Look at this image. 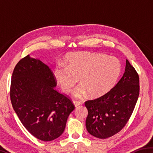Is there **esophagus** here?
Segmentation results:
<instances>
[{
  "label": "esophagus",
  "mask_w": 153,
  "mask_h": 153,
  "mask_svg": "<svg viewBox=\"0 0 153 153\" xmlns=\"http://www.w3.org/2000/svg\"><path fill=\"white\" fill-rule=\"evenodd\" d=\"M73 102H74V104L75 107H78V106L80 105H82V102L79 101V100H74Z\"/></svg>",
  "instance_id": "34e87169"
}]
</instances>
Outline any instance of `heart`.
<instances>
[{"label":"heart","mask_w":153,"mask_h":153,"mask_svg":"<svg viewBox=\"0 0 153 153\" xmlns=\"http://www.w3.org/2000/svg\"><path fill=\"white\" fill-rule=\"evenodd\" d=\"M67 65L58 64L53 74L62 90L71 91L79 82L82 84L73 92L76 98H82L88 92L92 97H99L115 86L121 73V63L115 56L104 54L77 52L67 55Z\"/></svg>","instance_id":"obj_1"}]
</instances>
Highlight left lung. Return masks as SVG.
I'll return each instance as SVG.
<instances>
[{"label":"left lung","instance_id":"1","mask_svg":"<svg viewBox=\"0 0 153 153\" xmlns=\"http://www.w3.org/2000/svg\"><path fill=\"white\" fill-rule=\"evenodd\" d=\"M139 76L126 59L123 76L112 89L96 99L85 102L86 126L93 136L105 139L122 129L130 118L140 93Z\"/></svg>","mask_w":153,"mask_h":153}]
</instances>
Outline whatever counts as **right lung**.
Here are the masks:
<instances>
[{"label":"right lung","instance_id":"obj_1","mask_svg":"<svg viewBox=\"0 0 153 153\" xmlns=\"http://www.w3.org/2000/svg\"><path fill=\"white\" fill-rule=\"evenodd\" d=\"M56 86L51 69L29 55L18 62L11 76L13 108L27 130L42 141L53 140L63 134L75 108L71 98L56 90Z\"/></svg>","mask_w":153,"mask_h":153}]
</instances>
